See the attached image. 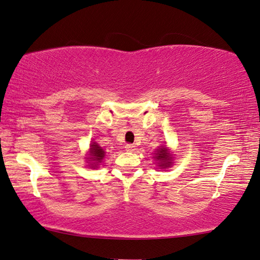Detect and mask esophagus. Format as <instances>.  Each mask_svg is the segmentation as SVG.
Listing matches in <instances>:
<instances>
[{
	"instance_id": "obj_1",
	"label": "esophagus",
	"mask_w": 260,
	"mask_h": 260,
	"mask_svg": "<svg viewBox=\"0 0 260 260\" xmlns=\"http://www.w3.org/2000/svg\"><path fill=\"white\" fill-rule=\"evenodd\" d=\"M125 149H126V151H135V149H136V147H135L134 144H126L125 145Z\"/></svg>"
}]
</instances>
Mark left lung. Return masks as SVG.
Masks as SVG:
<instances>
[{"label":"left lung","mask_w":260,"mask_h":260,"mask_svg":"<svg viewBox=\"0 0 260 260\" xmlns=\"http://www.w3.org/2000/svg\"><path fill=\"white\" fill-rule=\"evenodd\" d=\"M154 157L156 158V161L158 162V166L161 167V168H168V167L172 166L173 157L167 147H161L159 149H157V151H156V155Z\"/></svg>","instance_id":"left-lung-1"}]
</instances>
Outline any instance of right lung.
Masks as SVG:
<instances>
[{
  "label": "right lung",
  "instance_id": "right-lung-1",
  "mask_svg": "<svg viewBox=\"0 0 260 260\" xmlns=\"http://www.w3.org/2000/svg\"><path fill=\"white\" fill-rule=\"evenodd\" d=\"M105 156V151L103 150L102 147H99V145L93 142V143H91V147H90V151H88V157H87V161H90V167L91 168H97L98 163L102 162V159L104 158Z\"/></svg>",
  "mask_w": 260,
  "mask_h": 260
}]
</instances>
